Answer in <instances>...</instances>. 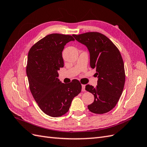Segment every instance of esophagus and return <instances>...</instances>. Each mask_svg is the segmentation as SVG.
<instances>
[{"mask_svg":"<svg viewBox=\"0 0 147 147\" xmlns=\"http://www.w3.org/2000/svg\"><path fill=\"white\" fill-rule=\"evenodd\" d=\"M85 84H82V91H85L86 90H85Z\"/></svg>","mask_w":147,"mask_h":147,"instance_id":"1","label":"esophagus"}]
</instances>
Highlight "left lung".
I'll return each mask as SVG.
<instances>
[{"mask_svg":"<svg viewBox=\"0 0 147 147\" xmlns=\"http://www.w3.org/2000/svg\"><path fill=\"white\" fill-rule=\"evenodd\" d=\"M73 36L86 45L90 54V66L96 70L98 81L96 87L87 84L85 90L94 96L88 105L90 112L103 114L117 105L123 91L125 71L118 48L105 35L97 32H86Z\"/></svg>","mask_w":147,"mask_h":147,"instance_id":"obj_1","label":"left lung"}]
</instances>
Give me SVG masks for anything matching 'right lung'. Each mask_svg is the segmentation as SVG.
I'll list each match as a JSON object with an SVG mask.
<instances>
[{
  "label": "right lung",
  "instance_id": "1",
  "mask_svg": "<svg viewBox=\"0 0 147 147\" xmlns=\"http://www.w3.org/2000/svg\"><path fill=\"white\" fill-rule=\"evenodd\" d=\"M74 40L70 35L49 34L28 53L26 74L30 92L40 109L52 117L67 112L73 99L82 91L78 80L65 84L57 78V70L64 67L62 51L67 43Z\"/></svg>",
  "mask_w": 147,
  "mask_h": 147
}]
</instances>
